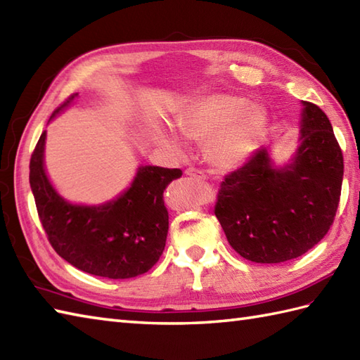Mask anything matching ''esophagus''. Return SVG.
Wrapping results in <instances>:
<instances>
[{
	"mask_svg": "<svg viewBox=\"0 0 360 360\" xmlns=\"http://www.w3.org/2000/svg\"><path fill=\"white\" fill-rule=\"evenodd\" d=\"M186 174H187V176H190V178L198 179V181H204V179H205V174H204L201 170H198V168H195V167H190V168H187V170H186Z\"/></svg>",
	"mask_w": 360,
	"mask_h": 360,
	"instance_id": "esophagus-1",
	"label": "esophagus"
}]
</instances>
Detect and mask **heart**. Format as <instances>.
<instances>
[{
	"label": "heart",
	"instance_id": "1",
	"mask_svg": "<svg viewBox=\"0 0 360 360\" xmlns=\"http://www.w3.org/2000/svg\"><path fill=\"white\" fill-rule=\"evenodd\" d=\"M178 127L187 139L205 142V156L213 165L232 168L241 164L263 139L266 112L249 101L233 94L204 97L182 114ZM162 139L178 148L179 142L172 134Z\"/></svg>",
	"mask_w": 360,
	"mask_h": 360
}]
</instances>
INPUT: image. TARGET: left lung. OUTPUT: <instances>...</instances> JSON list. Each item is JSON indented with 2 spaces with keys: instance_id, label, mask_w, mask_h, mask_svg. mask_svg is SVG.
<instances>
[{
  "instance_id": "1",
  "label": "left lung",
  "mask_w": 360,
  "mask_h": 360,
  "mask_svg": "<svg viewBox=\"0 0 360 360\" xmlns=\"http://www.w3.org/2000/svg\"><path fill=\"white\" fill-rule=\"evenodd\" d=\"M300 147L283 168L259 148L221 182L215 215L236 254L274 264L307 254L339 207L343 155L326 114L303 102Z\"/></svg>"
}]
</instances>
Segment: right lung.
I'll return each instance as SVG.
<instances>
[{
  "instance_id": "add662e5",
  "label": "right lung",
  "mask_w": 360,
  "mask_h": 360,
  "mask_svg": "<svg viewBox=\"0 0 360 360\" xmlns=\"http://www.w3.org/2000/svg\"><path fill=\"white\" fill-rule=\"evenodd\" d=\"M77 94L52 112L53 117ZM46 131L30 156L29 182L38 217L53 250L77 269L125 280L148 272L165 248L168 212L164 190L182 176L179 168L141 167L131 187L98 207L72 205L52 188L43 167Z\"/></svg>"
}]
</instances>
